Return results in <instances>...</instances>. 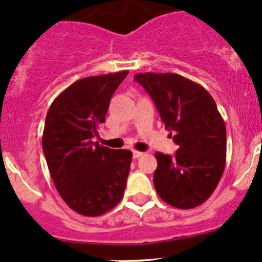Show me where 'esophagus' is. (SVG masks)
I'll list each match as a JSON object with an SVG mask.
<instances>
[{
  "label": "esophagus",
  "instance_id": "esophagus-1",
  "mask_svg": "<svg viewBox=\"0 0 262 262\" xmlns=\"http://www.w3.org/2000/svg\"><path fill=\"white\" fill-rule=\"evenodd\" d=\"M141 156H143V152H139V150H133V158H139Z\"/></svg>",
  "mask_w": 262,
  "mask_h": 262
}]
</instances>
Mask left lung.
Segmentation results:
<instances>
[{"instance_id":"8db88e82","label":"left lung","mask_w":262,"mask_h":262,"mask_svg":"<svg viewBox=\"0 0 262 262\" xmlns=\"http://www.w3.org/2000/svg\"><path fill=\"white\" fill-rule=\"evenodd\" d=\"M134 81L152 97L179 146L175 156L155 155L156 191L179 209L203 204L215 190L226 166V125L215 101L204 87L176 73H138Z\"/></svg>"}]
</instances>
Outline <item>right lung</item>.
<instances>
[{"label":"right lung","mask_w":262,"mask_h":262,"mask_svg":"<svg viewBox=\"0 0 262 262\" xmlns=\"http://www.w3.org/2000/svg\"><path fill=\"white\" fill-rule=\"evenodd\" d=\"M126 75L81 78L55 97L47 114L41 142L50 176L66 204L82 215H102L124 195L133 155L101 147L92 137Z\"/></svg>","instance_id":"add662e5"}]
</instances>
